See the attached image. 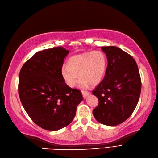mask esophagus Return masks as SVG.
I'll list each match as a JSON object with an SVG mask.
<instances>
[{"mask_svg": "<svg viewBox=\"0 0 158 158\" xmlns=\"http://www.w3.org/2000/svg\"><path fill=\"white\" fill-rule=\"evenodd\" d=\"M82 94H83V97L84 99H86L87 97L90 95V92L88 91H82Z\"/></svg>", "mask_w": 158, "mask_h": 158, "instance_id": "obj_1", "label": "esophagus"}]
</instances>
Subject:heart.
I'll return each mask as SVG.
<instances>
[{"instance_id":"1","label":"heart","mask_w":158,"mask_h":158,"mask_svg":"<svg viewBox=\"0 0 158 158\" xmlns=\"http://www.w3.org/2000/svg\"><path fill=\"white\" fill-rule=\"evenodd\" d=\"M107 66L106 55L102 51H95L73 56L69 60L67 67H62L61 75L64 82L70 87L76 85L79 77L81 79V87H86L89 83L95 85L103 78Z\"/></svg>"}]
</instances>
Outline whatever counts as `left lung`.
I'll return each instance as SVG.
<instances>
[{"label": "left lung", "instance_id": "1", "mask_svg": "<svg viewBox=\"0 0 158 158\" xmlns=\"http://www.w3.org/2000/svg\"><path fill=\"white\" fill-rule=\"evenodd\" d=\"M102 49L108 63L104 78L92 91L99 101L93 114L98 122L115 126L134 111L140 96L141 78L130 55L114 46L102 47Z\"/></svg>", "mask_w": 158, "mask_h": 158}]
</instances>
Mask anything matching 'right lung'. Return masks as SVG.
Returning a JSON list of instances; mask_svg holds the SVG:
<instances>
[{
	"mask_svg": "<svg viewBox=\"0 0 158 158\" xmlns=\"http://www.w3.org/2000/svg\"><path fill=\"white\" fill-rule=\"evenodd\" d=\"M69 50L62 47L39 51L23 64L19 95L30 118L41 128L56 131L73 120L83 99L79 90L69 87L61 75Z\"/></svg>",
	"mask_w": 158,
	"mask_h": 158,
	"instance_id": "right-lung-1",
	"label": "right lung"
}]
</instances>
